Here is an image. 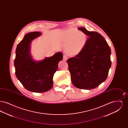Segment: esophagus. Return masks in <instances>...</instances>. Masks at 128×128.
Instances as JSON below:
<instances>
[{
  "mask_svg": "<svg viewBox=\"0 0 128 128\" xmlns=\"http://www.w3.org/2000/svg\"><path fill=\"white\" fill-rule=\"evenodd\" d=\"M68 59V56H67L66 55H64L63 56V60L64 61H67Z\"/></svg>",
  "mask_w": 128,
  "mask_h": 128,
  "instance_id": "1",
  "label": "esophagus"
}]
</instances>
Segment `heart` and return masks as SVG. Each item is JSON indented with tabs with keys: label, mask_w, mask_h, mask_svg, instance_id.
Instances as JSON below:
<instances>
[{
	"label": "heart",
	"mask_w": 128,
	"mask_h": 128,
	"mask_svg": "<svg viewBox=\"0 0 128 128\" xmlns=\"http://www.w3.org/2000/svg\"><path fill=\"white\" fill-rule=\"evenodd\" d=\"M88 37L84 32L75 28L65 32L63 41L67 44V51L69 55L76 56L84 50L87 43Z\"/></svg>",
	"instance_id": "obj_1"
}]
</instances>
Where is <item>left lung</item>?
Here are the masks:
<instances>
[{
	"mask_svg": "<svg viewBox=\"0 0 128 128\" xmlns=\"http://www.w3.org/2000/svg\"><path fill=\"white\" fill-rule=\"evenodd\" d=\"M78 30L88 36L84 48L74 58L67 60L72 83L76 87L94 89L106 79L111 66V49L105 39L96 32L84 28Z\"/></svg>",
	"mask_w": 128,
	"mask_h": 128,
	"instance_id": "obj_1",
	"label": "left lung"
}]
</instances>
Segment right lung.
I'll list each match as a JSON object with an SVG mask.
<instances>
[{
    "instance_id": "add662e5",
    "label": "right lung",
    "mask_w": 128,
    "mask_h": 128,
    "mask_svg": "<svg viewBox=\"0 0 128 128\" xmlns=\"http://www.w3.org/2000/svg\"><path fill=\"white\" fill-rule=\"evenodd\" d=\"M41 34L38 32L25 34L17 46L14 62L17 79L26 89L35 92H46L52 88L54 74L58 68V62L63 60L60 52L40 61L32 58L30 54L31 42Z\"/></svg>"
}]
</instances>
